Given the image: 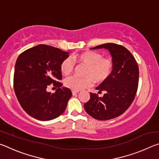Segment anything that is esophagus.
Returning <instances> with one entry per match:
<instances>
[{"label":"esophagus","instance_id":"esophagus-1","mask_svg":"<svg viewBox=\"0 0 159 159\" xmlns=\"http://www.w3.org/2000/svg\"><path fill=\"white\" fill-rule=\"evenodd\" d=\"M78 93H79V91H72V95H76Z\"/></svg>","mask_w":159,"mask_h":159}]
</instances>
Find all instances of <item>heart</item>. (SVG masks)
I'll return each mask as SVG.
<instances>
[{
  "mask_svg": "<svg viewBox=\"0 0 159 159\" xmlns=\"http://www.w3.org/2000/svg\"><path fill=\"white\" fill-rule=\"evenodd\" d=\"M74 60L86 65L85 77H69L64 84L73 91H80L93 85V80L96 83H102L108 79L113 70V61L110 58L103 57L102 54L95 51H85L74 56ZM74 69V62L70 57L61 61L60 71L64 76H69Z\"/></svg>",
  "mask_w": 159,
  "mask_h": 159,
  "instance_id": "1",
  "label": "heart"
}]
</instances>
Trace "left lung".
Returning <instances> with one entry per match:
<instances>
[{"label":"left lung","instance_id":"8db88e82","mask_svg":"<svg viewBox=\"0 0 159 159\" xmlns=\"http://www.w3.org/2000/svg\"><path fill=\"white\" fill-rule=\"evenodd\" d=\"M101 48L111 54L113 70L108 79L96 88L99 94L105 93L104 96L90 93L84 108L93 118L107 120L123 114L133 102L138 87L139 67L130 51L122 45L105 43L91 49Z\"/></svg>","mask_w":159,"mask_h":159}]
</instances>
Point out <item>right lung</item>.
<instances>
[{
  "instance_id": "right-lung-1",
  "label": "right lung",
  "mask_w": 159,
  "mask_h": 159,
  "mask_svg": "<svg viewBox=\"0 0 159 159\" xmlns=\"http://www.w3.org/2000/svg\"><path fill=\"white\" fill-rule=\"evenodd\" d=\"M69 52L46 45H38L21 53L14 73V90L22 109L36 119L50 120L65 111L71 91L59 82L61 79L60 64ZM52 83L58 89L47 91Z\"/></svg>"
}]
</instances>
